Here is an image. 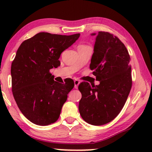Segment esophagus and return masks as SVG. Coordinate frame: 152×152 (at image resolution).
<instances>
[{"mask_svg":"<svg viewBox=\"0 0 152 152\" xmlns=\"http://www.w3.org/2000/svg\"><path fill=\"white\" fill-rule=\"evenodd\" d=\"M74 83H75V88L77 89L78 85H79V84H80V81L78 80H75Z\"/></svg>","mask_w":152,"mask_h":152,"instance_id":"esophagus-1","label":"esophagus"}]
</instances>
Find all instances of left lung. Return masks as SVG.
Here are the masks:
<instances>
[{"instance_id": "1", "label": "left lung", "mask_w": 152, "mask_h": 152, "mask_svg": "<svg viewBox=\"0 0 152 152\" xmlns=\"http://www.w3.org/2000/svg\"><path fill=\"white\" fill-rule=\"evenodd\" d=\"M95 35V34H92ZM130 56L125 45L113 34L100 31L96 37L90 69L99 85L83 82L80 114L92 125H103L119 115L132 85Z\"/></svg>"}]
</instances>
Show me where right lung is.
Listing matches in <instances>:
<instances>
[{"instance_id": "obj_1", "label": "right lung", "mask_w": 152, "mask_h": 152, "mask_svg": "<svg viewBox=\"0 0 152 152\" xmlns=\"http://www.w3.org/2000/svg\"><path fill=\"white\" fill-rule=\"evenodd\" d=\"M80 33H39L21 43L11 65L12 92L23 115L33 124L46 126L58 120L67 94L75 86L54 80L50 69L60 65V55Z\"/></svg>"}]
</instances>
